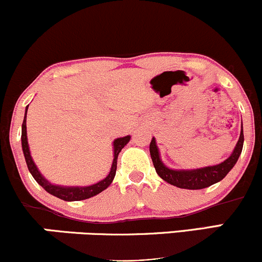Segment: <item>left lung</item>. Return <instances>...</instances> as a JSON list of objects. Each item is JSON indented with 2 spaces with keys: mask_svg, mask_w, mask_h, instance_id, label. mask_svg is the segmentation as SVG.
<instances>
[{
  "mask_svg": "<svg viewBox=\"0 0 262 262\" xmlns=\"http://www.w3.org/2000/svg\"><path fill=\"white\" fill-rule=\"evenodd\" d=\"M243 144H244V133H243V125L242 132H240L239 140H237L235 149H234L233 154H231L227 160L222 162V164L215 165V166L203 167V169L197 170H171L169 167L165 166L160 160L159 156V150L156 146V141L152 138L150 141V155H151L152 164L158 172V175L165 180L166 182L171 185L176 186L180 188L186 189H201L209 187V186L214 185L223 180L227 173L233 169L234 165L236 164L237 159L243 150Z\"/></svg>",
  "mask_w": 262,
  "mask_h": 262,
  "instance_id": "left-lung-1",
  "label": "left lung"
}]
</instances>
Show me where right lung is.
<instances>
[{
    "label": "right lung",
    "instance_id": "add662e5",
    "mask_svg": "<svg viewBox=\"0 0 262 262\" xmlns=\"http://www.w3.org/2000/svg\"><path fill=\"white\" fill-rule=\"evenodd\" d=\"M27 110H28V106L26 108V114H25V119H23V124H22V149H23V154H25L26 158V162L27 166H28L29 172L32 173V176L34 177V180L37 181L39 185L43 187L45 191L49 192L50 194L53 196L60 198V200L64 201H81V200H87V198L96 196L100 192L106 189L108 186L111 185L113 181L114 176H116V170H117V160H118V155L121 152V150L124 148V145H127V143L130 140V137L127 135L124 138H118V139L114 140L113 146H114V159H113V164H112V169H111L110 173L104 180L102 181L95 183L92 186H87V187H60V186H55L52 185L41 176V173L39 172L37 166H35L34 161L32 160L31 152H29V148H28V141H27Z\"/></svg>",
    "mask_w": 262,
    "mask_h": 262
}]
</instances>
